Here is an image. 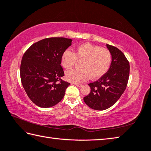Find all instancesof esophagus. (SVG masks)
<instances>
[{
    "instance_id": "esophagus-1",
    "label": "esophagus",
    "mask_w": 151,
    "mask_h": 151,
    "mask_svg": "<svg viewBox=\"0 0 151 151\" xmlns=\"http://www.w3.org/2000/svg\"><path fill=\"white\" fill-rule=\"evenodd\" d=\"M73 84H75L76 86H78V87H81L82 86V84L81 83H73Z\"/></svg>"
}]
</instances>
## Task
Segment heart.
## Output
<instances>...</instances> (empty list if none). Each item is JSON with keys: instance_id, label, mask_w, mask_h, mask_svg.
Returning a JSON list of instances; mask_svg holds the SVG:
<instances>
[{"instance_id": "b5f03b06", "label": "heart", "mask_w": 151, "mask_h": 151, "mask_svg": "<svg viewBox=\"0 0 151 151\" xmlns=\"http://www.w3.org/2000/svg\"><path fill=\"white\" fill-rule=\"evenodd\" d=\"M81 62L80 69L69 70L65 73L67 81L81 82L101 77L108 71L112 61V54L108 49L90 43L78 46L75 52L66 50L61 57V65L65 69H70L77 62Z\"/></svg>"}]
</instances>
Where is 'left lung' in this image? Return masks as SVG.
I'll use <instances>...</instances> for the list:
<instances>
[{
  "label": "left lung",
  "instance_id": "8db88e82",
  "mask_svg": "<svg viewBox=\"0 0 151 151\" xmlns=\"http://www.w3.org/2000/svg\"><path fill=\"white\" fill-rule=\"evenodd\" d=\"M112 54L110 68L97 81L88 84L90 93L84 97L88 107L94 110H105L113 106L125 91L129 75V63L116 47L107 44Z\"/></svg>",
  "mask_w": 151,
  "mask_h": 151
}]
</instances>
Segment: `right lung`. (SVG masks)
I'll return each instance as SVG.
<instances>
[{
    "label": "right lung",
    "instance_id": "right-lung-1",
    "mask_svg": "<svg viewBox=\"0 0 151 151\" xmlns=\"http://www.w3.org/2000/svg\"><path fill=\"white\" fill-rule=\"evenodd\" d=\"M71 42L63 37L44 38L34 43L23 54L21 81L29 99L38 107H53L64 97L70 83L61 79L64 71L61 57Z\"/></svg>",
    "mask_w": 151,
    "mask_h": 151
}]
</instances>
